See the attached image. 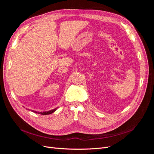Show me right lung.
<instances>
[{
    "label": "right lung",
    "mask_w": 154,
    "mask_h": 154,
    "mask_svg": "<svg viewBox=\"0 0 154 154\" xmlns=\"http://www.w3.org/2000/svg\"><path fill=\"white\" fill-rule=\"evenodd\" d=\"M57 109V108H56L55 109L51 110H49V111H48V112H38V113L41 114L42 115H48V114H51L53 113ZM33 112H35V113H37V112H36V111H33Z\"/></svg>",
    "instance_id": "obj_1"
}]
</instances>
